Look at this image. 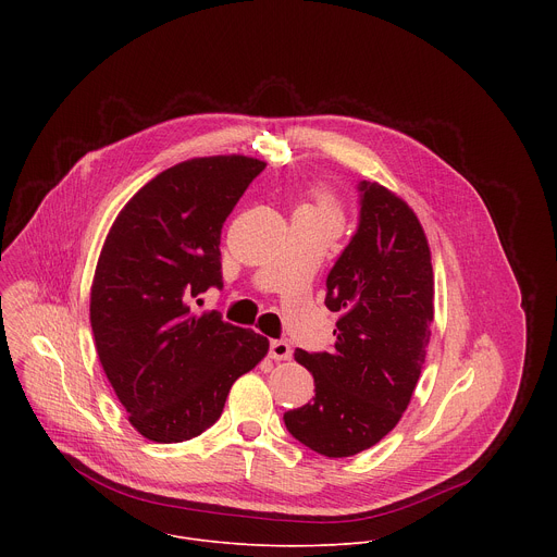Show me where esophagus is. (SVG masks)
I'll return each mask as SVG.
<instances>
[{
    "mask_svg": "<svg viewBox=\"0 0 557 557\" xmlns=\"http://www.w3.org/2000/svg\"><path fill=\"white\" fill-rule=\"evenodd\" d=\"M269 355H271V359H275V361H286V359H290L293 350H290V344H288L286 339H273V342L269 344Z\"/></svg>",
    "mask_w": 557,
    "mask_h": 557,
    "instance_id": "1",
    "label": "esophagus"
}]
</instances>
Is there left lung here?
<instances>
[{"instance_id":"1","label":"left lung","mask_w":557,"mask_h":557,"mask_svg":"<svg viewBox=\"0 0 557 557\" xmlns=\"http://www.w3.org/2000/svg\"><path fill=\"white\" fill-rule=\"evenodd\" d=\"M359 218L326 277V306L342 312L331 352L295 350L314 396L284 414L312 451L344 458L376 445L406 412L430 344L434 280L414 211L385 187L359 181Z\"/></svg>"}]
</instances>
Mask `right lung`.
<instances>
[{
	"label": "right lung",
	"instance_id": "right-lung-1",
	"mask_svg": "<svg viewBox=\"0 0 557 557\" xmlns=\"http://www.w3.org/2000/svg\"><path fill=\"white\" fill-rule=\"evenodd\" d=\"M267 165L247 156L194 158L149 181L119 213L90 295L101 366L149 441L181 443L211 428L237 376L269 342L194 304L222 288L220 233Z\"/></svg>",
	"mask_w": 557,
	"mask_h": 557
}]
</instances>
